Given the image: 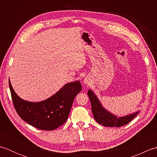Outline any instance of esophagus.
<instances>
[{
    "mask_svg": "<svg viewBox=\"0 0 157 157\" xmlns=\"http://www.w3.org/2000/svg\"><path fill=\"white\" fill-rule=\"evenodd\" d=\"M84 84H86V85L89 84H90V79H89V78H86L84 79Z\"/></svg>",
    "mask_w": 157,
    "mask_h": 157,
    "instance_id": "obj_1",
    "label": "esophagus"
}]
</instances>
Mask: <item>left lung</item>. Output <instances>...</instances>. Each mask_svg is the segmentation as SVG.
Wrapping results in <instances>:
<instances>
[{"label":"left lung","instance_id":"obj_1","mask_svg":"<svg viewBox=\"0 0 157 157\" xmlns=\"http://www.w3.org/2000/svg\"><path fill=\"white\" fill-rule=\"evenodd\" d=\"M88 95L91 102L92 112L94 118L99 124L105 127H119L128 124L140 113V111L125 116H117L106 110L101 104L97 96L92 90H88Z\"/></svg>","mask_w":157,"mask_h":157}]
</instances>
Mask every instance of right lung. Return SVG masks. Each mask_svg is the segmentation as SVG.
Masks as SVG:
<instances>
[{"mask_svg":"<svg viewBox=\"0 0 157 157\" xmlns=\"http://www.w3.org/2000/svg\"><path fill=\"white\" fill-rule=\"evenodd\" d=\"M9 88L12 101L19 116L28 124L42 130H54L68 118L73 100L82 90L79 81L67 83L55 94L44 101L31 102L21 98L13 88Z\"/></svg>","mask_w":157,"mask_h":157,"instance_id":"obj_1","label":"right lung"}]
</instances>
